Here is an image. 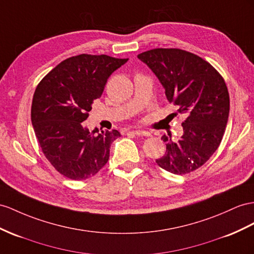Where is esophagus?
Segmentation results:
<instances>
[{
  "instance_id": "esophagus-1",
  "label": "esophagus",
  "mask_w": 254,
  "mask_h": 254,
  "mask_svg": "<svg viewBox=\"0 0 254 254\" xmlns=\"http://www.w3.org/2000/svg\"><path fill=\"white\" fill-rule=\"evenodd\" d=\"M134 134L137 136H141V137H148V136H150V133L142 131V129H136V131H134Z\"/></svg>"
}]
</instances>
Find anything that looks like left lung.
<instances>
[{"label":"left lung","instance_id":"left-lung-1","mask_svg":"<svg viewBox=\"0 0 254 254\" xmlns=\"http://www.w3.org/2000/svg\"><path fill=\"white\" fill-rule=\"evenodd\" d=\"M157 75L170 103L186 115L178 141L162 136L163 157L155 160L163 170L184 175L203 166L222 140L230 113L226 83L210 63L178 48H155L137 56Z\"/></svg>","mask_w":254,"mask_h":254}]
</instances>
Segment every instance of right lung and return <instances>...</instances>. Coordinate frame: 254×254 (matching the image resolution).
I'll return each mask as SVG.
<instances>
[{"label":"right lung","mask_w":254,"mask_h":254,"mask_svg":"<svg viewBox=\"0 0 254 254\" xmlns=\"http://www.w3.org/2000/svg\"><path fill=\"white\" fill-rule=\"evenodd\" d=\"M127 59L107 55L70 57L37 84L31 120L42 151L64 177L84 180L107 163L113 141L121 134L84 127L92 103L101 97L108 77Z\"/></svg>","instance_id":"1"}]
</instances>
